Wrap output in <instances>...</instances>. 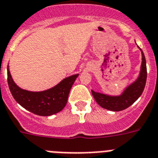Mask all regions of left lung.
<instances>
[{"label":"left lung","mask_w":158,"mask_h":158,"mask_svg":"<svg viewBox=\"0 0 158 158\" xmlns=\"http://www.w3.org/2000/svg\"><path fill=\"white\" fill-rule=\"evenodd\" d=\"M140 50L142 56V61H141L139 76L135 81L125 88L121 95L110 96L101 93H97L92 90V94L94 99L100 106L110 111H121L133 105L142 94L146 83L147 69L145 55L141 48Z\"/></svg>","instance_id":"1"}]
</instances>
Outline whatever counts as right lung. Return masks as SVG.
I'll use <instances>...</instances> for the list:
<instances>
[{"mask_svg": "<svg viewBox=\"0 0 158 158\" xmlns=\"http://www.w3.org/2000/svg\"><path fill=\"white\" fill-rule=\"evenodd\" d=\"M8 84L16 102L25 110L39 116H51L63 110L67 104L69 94L79 74L63 79L51 89L40 92H32L20 88L12 78L7 68Z\"/></svg>", "mask_w": 158, "mask_h": 158, "instance_id": "obj_1", "label": "right lung"}]
</instances>
